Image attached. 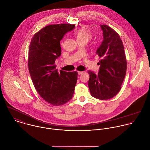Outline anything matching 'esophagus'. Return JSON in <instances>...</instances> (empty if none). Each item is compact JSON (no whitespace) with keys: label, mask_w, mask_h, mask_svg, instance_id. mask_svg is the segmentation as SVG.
Instances as JSON below:
<instances>
[{"label":"esophagus","mask_w":150,"mask_h":150,"mask_svg":"<svg viewBox=\"0 0 150 150\" xmlns=\"http://www.w3.org/2000/svg\"><path fill=\"white\" fill-rule=\"evenodd\" d=\"M82 73H83V72H82V71H78V75H81V74H82Z\"/></svg>","instance_id":"obj_1"}]
</instances>
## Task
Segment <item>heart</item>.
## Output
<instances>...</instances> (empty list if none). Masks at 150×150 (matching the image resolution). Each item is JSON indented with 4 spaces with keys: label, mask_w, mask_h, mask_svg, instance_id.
<instances>
[{
    "label": "heart",
    "mask_w": 150,
    "mask_h": 150,
    "mask_svg": "<svg viewBox=\"0 0 150 150\" xmlns=\"http://www.w3.org/2000/svg\"><path fill=\"white\" fill-rule=\"evenodd\" d=\"M76 38L77 42H88L91 39L92 37V34L91 32L86 29V28L82 27L80 28L75 33Z\"/></svg>",
    "instance_id": "heart-1"
}]
</instances>
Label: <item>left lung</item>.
Returning a JSON list of instances; mask_svg holds the SVG:
<instances>
[{
	"instance_id": "left-lung-1",
	"label": "left lung",
	"mask_w": 150,
	"mask_h": 150,
	"mask_svg": "<svg viewBox=\"0 0 150 150\" xmlns=\"http://www.w3.org/2000/svg\"><path fill=\"white\" fill-rule=\"evenodd\" d=\"M103 40L96 50L100 58L99 72L88 71V87L91 95L101 100L114 97L120 91L127 71L124 47L119 35L107 25L100 26Z\"/></svg>"
}]
</instances>
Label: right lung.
I'll return each mask as SVG.
<instances>
[{
    "label": "right lung",
    "instance_id": "obj_1",
    "mask_svg": "<svg viewBox=\"0 0 150 150\" xmlns=\"http://www.w3.org/2000/svg\"><path fill=\"white\" fill-rule=\"evenodd\" d=\"M75 25H48L36 33L29 50L28 67L33 85L40 96L53 105H61L72 99L77 72L56 69L55 62L61 55L60 41Z\"/></svg>",
    "mask_w": 150,
    "mask_h": 150
}]
</instances>
